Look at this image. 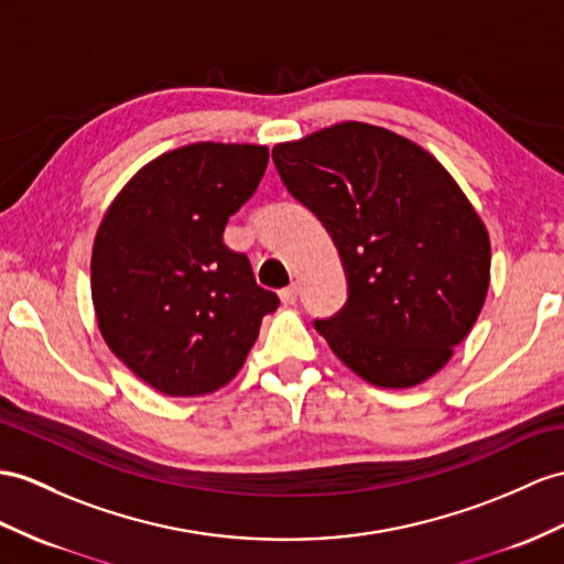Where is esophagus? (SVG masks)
Instances as JSON below:
<instances>
[{"label":"esophagus","mask_w":564,"mask_h":564,"mask_svg":"<svg viewBox=\"0 0 564 564\" xmlns=\"http://www.w3.org/2000/svg\"><path fill=\"white\" fill-rule=\"evenodd\" d=\"M296 296H299V286H296V284L284 286V290L280 292V299H282V304H284V306H292L294 301H296Z\"/></svg>","instance_id":"1"}]
</instances>
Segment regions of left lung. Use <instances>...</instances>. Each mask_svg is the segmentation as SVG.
I'll use <instances>...</instances> for the list:
<instances>
[{
  "label": "left lung",
  "mask_w": 564,
  "mask_h": 564,
  "mask_svg": "<svg viewBox=\"0 0 564 564\" xmlns=\"http://www.w3.org/2000/svg\"><path fill=\"white\" fill-rule=\"evenodd\" d=\"M272 160L347 272L345 308L315 323L329 349L376 388L435 376L490 286L488 229L459 184L419 143L364 121L278 143Z\"/></svg>",
  "instance_id": "1"
}]
</instances>
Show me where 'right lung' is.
<instances>
[{
    "mask_svg": "<svg viewBox=\"0 0 564 564\" xmlns=\"http://www.w3.org/2000/svg\"><path fill=\"white\" fill-rule=\"evenodd\" d=\"M268 148H174L135 172L109 203L93 243L90 294L100 335L145 386L210 394L235 378L260 321L280 306L229 251V215L253 196Z\"/></svg>",
    "mask_w": 564,
    "mask_h": 564,
    "instance_id": "right-lung-1",
    "label": "right lung"
}]
</instances>
